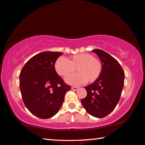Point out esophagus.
<instances>
[{"label": "esophagus", "instance_id": "esophagus-1", "mask_svg": "<svg viewBox=\"0 0 145 145\" xmlns=\"http://www.w3.org/2000/svg\"><path fill=\"white\" fill-rule=\"evenodd\" d=\"M71 89H72V90H74V91H76V90L78 89V88L76 86H72V88H71Z\"/></svg>", "mask_w": 145, "mask_h": 145}]
</instances>
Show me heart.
Returning a JSON list of instances; mask_svg holds the SVG:
<instances>
[{
  "instance_id": "obj_1",
  "label": "heart",
  "mask_w": 145,
  "mask_h": 145,
  "mask_svg": "<svg viewBox=\"0 0 145 145\" xmlns=\"http://www.w3.org/2000/svg\"><path fill=\"white\" fill-rule=\"evenodd\" d=\"M54 67L57 74L63 77L69 76L76 69L78 73L66 78L67 83L74 86L84 84L86 82H94L99 78L103 70L100 61L89 54L74 55L69 61L59 57L56 59Z\"/></svg>"
}]
</instances>
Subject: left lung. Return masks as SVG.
Instances as JSON below:
<instances>
[{"label":"left lung","mask_w":145,"mask_h":145,"mask_svg":"<svg viewBox=\"0 0 145 145\" xmlns=\"http://www.w3.org/2000/svg\"><path fill=\"white\" fill-rule=\"evenodd\" d=\"M102 63L99 78L85 88L87 96L81 100L86 110L96 118H104L116 107L124 84V71L110 54L101 50H93Z\"/></svg>","instance_id":"obj_1"}]
</instances>
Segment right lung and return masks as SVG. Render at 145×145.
Segmentation results:
<instances>
[{"mask_svg": "<svg viewBox=\"0 0 145 145\" xmlns=\"http://www.w3.org/2000/svg\"><path fill=\"white\" fill-rule=\"evenodd\" d=\"M63 54L44 52L31 57L21 71L20 87L24 103L35 116L47 119L56 114L71 86L56 72L54 64Z\"/></svg>", "mask_w": 145, "mask_h": 145, "instance_id": "1", "label": "right lung"}]
</instances>
